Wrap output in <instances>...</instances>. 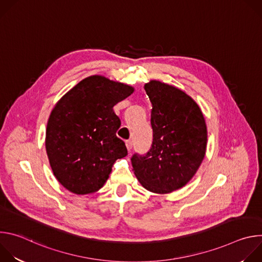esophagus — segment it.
<instances>
[{
  "label": "esophagus",
  "mask_w": 262,
  "mask_h": 262,
  "mask_svg": "<svg viewBox=\"0 0 262 262\" xmlns=\"http://www.w3.org/2000/svg\"><path fill=\"white\" fill-rule=\"evenodd\" d=\"M125 144H126V148H127V150L130 152L132 148H133V142H132L130 140H128V141H126V142H125Z\"/></svg>",
  "instance_id": "1"
}]
</instances>
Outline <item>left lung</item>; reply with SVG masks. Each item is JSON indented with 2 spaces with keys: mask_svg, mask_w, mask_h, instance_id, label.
Segmentation results:
<instances>
[{
  "mask_svg": "<svg viewBox=\"0 0 262 262\" xmlns=\"http://www.w3.org/2000/svg\"><path fill=\"white\" fill-rule=\"evenodd\" d=\"M145 91L152 103L154 141L145 155L135 154V175L148 191L167 194L182 188L200 167L207 130L198 104L183 91L151 81Z\"/></svg>",
  "mask_w": 262,
  "mask_h": 262,
  "instance_id": "obj_1",
  "label": "left lung"
}]
</instances>
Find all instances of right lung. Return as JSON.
Here are the masks:
<instances>
[{"label": "right lung", "mask_w": 262, "mask_h": 262, "mask_svg": "<svg viewBox=\"0 0 262 262\" xmlns=\"http://www.w3.org/2000/svg\"><path fill=\"white\" fill-rule=\"evenodd\" d=\"M133 92L128 85L92 76L58 101L49 118L46 148L65 189L78 195L98 191L116 160L127 156L116 136L121 122L113 106Z\"/></svg>", "instance_id": "add662e5"}]
</instances>
